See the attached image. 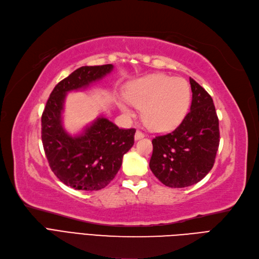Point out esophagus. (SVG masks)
<instances>
[{
    "label": "esophagus",
    "mask_w": 259,
    "mask_h": 259,
    "mask_svg": "<svg viewBox=\"0 0 259 259\" xmlns=\"http://www.w3.org/2000/svg\"><path fill=\"white\" fill-rule=\"evenodd\" d=\"M144 137H145V134L142 133V132H140V131H137V132L135 133V139H136V140H139V139L144 138Z\"/></svg>",
    "instance_id": "obj_1"
}]
</instances>
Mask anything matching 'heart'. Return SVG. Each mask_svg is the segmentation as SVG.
I'll return each instance as SVG.
<instances>
[{
  "mask_svg": "<svg viewBox=\"0 0 259 259\" xmlns=\"http://www.w3.org/2000/svg\"><path fill=\"white\" fill-rule=\"evenodd\" d=\"M191 88L186 80L163 74L151 75L133 82L126 100L118 102L126 115L134 114L133 105L142 107V118L150 128L167 132L177 127L189 110Z\"/></svg>",
  "mask_w": 259,
  "mask_h": 259,
  "instance_id": "heart-1",
  "label": "heart"
}]
</instances>
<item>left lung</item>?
Wrapping results in <instances>:
<instances>
[{
    "instance_id": "1",
    "label": "left lung",
    "mask_w": 259,
    "mask_h": 259,
    "mask_svg": "<svg viewBox=\"0 0 259 259\" xmlns=\"http://www.w3.org/2000/svg\"><path fill=\"white\" fill-rule=\"evenodd\" d=\"M191 110L171 133L153 138L150 169L169 187L199 182L214 164L220 145L219 119L210 94L190 78Z\"/></svg>"
}]
</instances>
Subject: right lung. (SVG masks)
Returning a JSON list of instances; mask_svg holds the SVG:
<instances>
[{"label":"right lung","instance_id":"add662e5","mask_svg":"<svg viewBox=\"0 0 259 259\" xmlns=\"http://www.w3.org/2000/svg\"><path fill=\"white\" fill-rule=\"evenodd\" d=\"M112 69V64L77 68L55 87L41 115V140L51 170L75 190L104 189L118 174L123 155L134 145L135 128H119L104 117L75 137L62 124L67 92L87 89Z\"/></svg>","mask_w":259,"mask_h":259}]
</instances>
